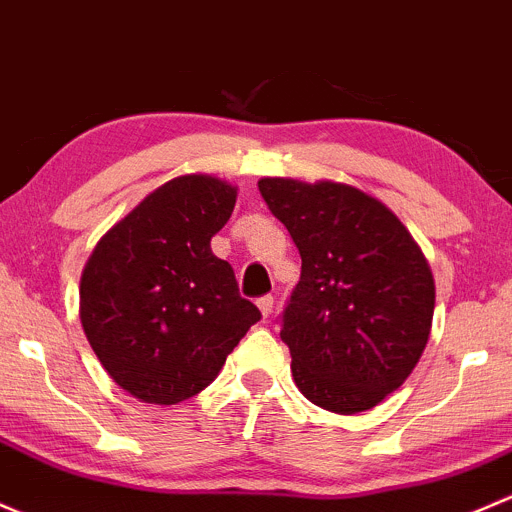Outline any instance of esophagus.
I'll return each mask as SVG.
<instances>
[{
  "label": "esophagus",
  "instance_id": "34e87169",
  "mask_svg": "<svg viewBox=\"0 0 512 512\" xmlns=\"http://www.w3.org/2000/svg\"><path fill=\"white\" fill-rule=\"evenodd\" d=\"M256 305H258V310H261L263 318H268L273 310V295H263V298L256 300Z\"/></svg>",
  "mask_w": 512,
  "mask_h": 512
}]
</instances>
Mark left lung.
Instances as JSON below:
<instances>
[{
    "instance_id": "left-lung-1",
    "label": "left lung",
    "mask_w": 512,
    "mask_h": 512,
    "mask_svg": "<svg viewBox=\"0 0 512 512\" xmlns=\"http://www.w3.org/2000/svg\"><path fill=\"white\" fill-rule=\"evenodd\" d=\"M258 189L303 258L281 328L295 387L335 414L377 407L429 342L436 286L424 251L352 184L261 177Z\"/></svg>"
}]
</instances>
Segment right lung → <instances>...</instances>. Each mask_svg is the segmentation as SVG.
Wrapping results in <instances>:
<instances>
[{"label":"right lung","instance_id":"right-lung-1","mask_svg":"<svg viewBox=\"0 0 512 512\" xmlns=\"http://www.w3.org/2000/svg\"><path fill=\"white\" fill-rule=\"evenodd\" d=\"M234 204L226 179H170L110 226L83 266V333L110 379L140 402L170 407L202 392L261 320L212 254Z\"/></svg>","mask_w":512,"mask_h":512}]
</instances>
